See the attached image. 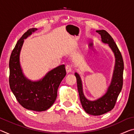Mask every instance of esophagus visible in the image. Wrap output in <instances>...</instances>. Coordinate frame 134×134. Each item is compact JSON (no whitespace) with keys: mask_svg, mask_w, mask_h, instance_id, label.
I'll return each instance as SVG.
<instances>
[{"mask_svg":"<svg viewBox=\"0 0 134 134\" xmlns=\"http://www.w3.org/2000/svg\"><path fill=\"white\" fill-rule=\"evenodd\" d=\"M65 70H66L67 72H70L72 71V67L70 65H67L65 66Z\"/></svg>","mask_w":134,"mask_h":134,"instance_id":"34e87169","label":"esophagus"}]
</instances>
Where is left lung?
<instances>
[{"label":"left lung","instance_id":"obj_1","mask_svg":"<svg viewBox=\"0 0 134 134\" xmlns=\"http://www.w3.org/2000/svg\"><path fill=\"white\" fill-rule=\"evenodd\" d=\"M96 32L101 35L102 41L109 45L114 53L115 58V64L112 81L106 93L93 101L86 99L83 93L82 81L80 76L78 73L75 72L79 94L82 107L86 113L94 116L103 115L109 112L114 108L123 86L124 69V61L121 53L112 37L105 30H98Z\"/></svg>","mask_w":134,"mask_h":134}]
</instances>
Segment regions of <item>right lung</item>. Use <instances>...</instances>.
Wrapping results in <instances>:
<instances>
[{"mask_svg": "<svg viewBox=\"0 0 134 134\" xmlns=\"http://www.w3.org/2000/svg\"><path fill=\"white\" fill-rule=\"evenodd\" d=\"M37 30L28 29L18 40L9 60V86L20 105L28 110L41 112L55 102L61 81L66 75L65 65H59L38 81L27 79L22 72L19 56L24 40Z\"/></svg>", "mask_w": 134, "mask_h": 134, "instance_id": "add662e5", "label": "right lung"}]
</instances>
